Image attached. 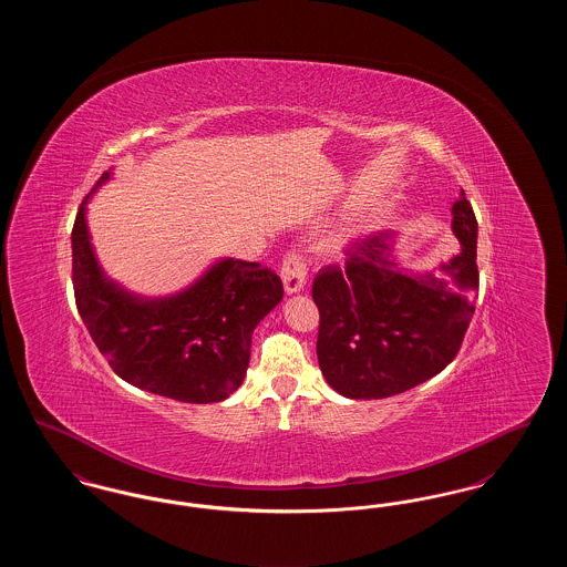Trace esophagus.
Instances as JSON below:
<instances>
[{
    "label": "esophagus",
    "mask_w": 567,
    "mask_h": 567,
    "mask_svg": "<svg viewBox=\"0 0 567 567\" xmlns=\"http://www.w3.org/2000/svg\"><path fill=\"white\" fill-rule=\"evenodd\" d=\"M280 278L285 285L287 293H297L303 289L306 282V264L301 259V255L297 250H289L282 259V268H280Z\"/></svg>",
    "instance_id": "esophagus-1"
}]
</instances>
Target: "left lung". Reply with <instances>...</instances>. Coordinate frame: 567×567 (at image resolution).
Returning a JSON list of instances; mask_svg holds the SVG:
<instances>
[{"label":"left lung","instance_id":"1","mask_svg":"<svg viewBox=\"0 0 567 567\" xmlns=\"http://www.w3.org/2000/svg\"><path fill=\"white\" fill-rule=\"evenodd\" d=\"M453 216L461 255L442 266L453 280L405 274L391 259L386 236L349 244L344 270L324 266L317 274V357L340 395L391 398L440 374L457 357L478 291V223L463 189Z\"/></svg>","mask_w":567,"mask_h":567}]
</instances>
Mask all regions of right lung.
Masks as SVG:
<instances>
[{"label": "right lung", "instance_id": "1", "mask_svg": "<svg viewBox=\"0 0 567 567\" xmlns=\"http://www.w3.org/2000/svg\"><path fill=\"white\" fill-rule=\"evenodd\" d=\"M109 176L104 172L95 187ZM86 199L72 229L74 297L114 374L187 404L227 400L243 384L255 327L282 299L278 274L225 259L178 296L153 301L130 296L97 266L84 220Z\"/></svg>", "mask_w": 567, "mask_h": 567}]
</instances>
